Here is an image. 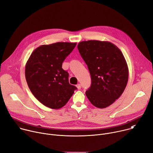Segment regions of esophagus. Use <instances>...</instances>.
<instances>
[{
    "instance_id": "obj_1",
    "label": "esophagus",
    "mask_w": 153,
    "mask_h": 153,
    "mask_svg": "<svg viewBox=\"0 0 153 153\" xmlns=\"http://www.w3.org/2000/svg\"><path fill=\"white\" fill-rule=\"evenodd\" d=\"M76 87H77L78 90H80V89L81 88V85H80V84L78 83L77 85H76Z\"/></svg>"
}]
</instances>
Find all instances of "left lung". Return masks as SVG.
I'll use <instances>...</instances> for the list:
<instances>
[{
	"label": "left lung",
	"mask_w": 153,
	"mask_h": 153,
	"mask_svg": "<svg viewBox=\"0 0 153 153\" xmlns=\"http://www.w3.org/2000/svg\"><path fill=\"white\" fill-rule=\"evenodd\" d=\"M77 48L91 77L86 97L97 108L109 106L122 94L128 80V65L122 51L110 42L96 40L82 41Z\"/></svg>",
	"instance_id": "8db88e82"
}]
</instances>
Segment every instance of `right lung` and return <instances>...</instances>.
I'll return each instance as SVG.
<instances>
[{"label":"right lung","instance_id":"add662e5","mask_svg":"<svg viewBox=\"0 0 153 153\" xmlns=\"http://www.w3.org/2000/svg\"><path fill=\"white\" fill-rule=\"evenodd\" d=\"M77 43L56 42L36 48L25 65V78L34 97L43 105L59 109L77 88L70 85L62 63Z\"/></svg>","mask_w":153,"mask_h":153}]
</instances>
